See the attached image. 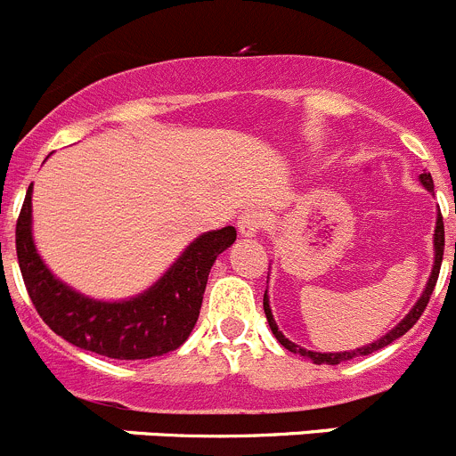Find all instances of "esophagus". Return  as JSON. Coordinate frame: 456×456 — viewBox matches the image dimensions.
Instances as JSON below:
<instances>
[{
    "mask_svg": "<svg viewBox=\"0 0 456 456\" xmlns=\"http://www.w3.org/2000/svg\"><path fill=\"white\" fill-rule=\"evenodd\" d=\"M264 228H266V215L262 210H257V208L244 210L237 216V231H240L241 237H255Z\"/></svg>",
    "mask_w": 456,
    "mask_h": 456,
    "instance_id": "esophagus-1",
    "label": "esophagus"
}]
</instances>
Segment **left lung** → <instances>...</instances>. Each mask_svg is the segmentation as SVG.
<instances>
[{"label": "left lung", "mask_w": 456, "mask_h": 456, "mask_svg": "<svg viewBox=\"0 0 456 456\" xmlns=\"http://www.w3.org/2000/svg\"><path fill=\"white\" fill-rule=\"evenodd\" d=\"M419 179H420V183H423L428 190H430V192H432V190H435V183H432L430 172H423V175H420ZM444 246H445L444 216H441V212H439V216H436V228H435V268H432V275H430V280H428L426 290H423V296L419 297V302H416V305H414V309H411L410 314H407L405 318H403L401 322H398L396 327L392 329V331L385 333V336L380 338V340L371 342V345L361 346V349H354V351H338V354H320V351L302 349V346H297L296 342H290L289 338H284V333H281L280 329H277L275 318H273V314H271V306H268V297H266V293H264V314H266L268 327H271L273 336H275L277 340H280L281 346H286V349L293 351V354L305 355V358L314 361L315 365H340V362L351 361V358H355V355H370V354H374V351L383 349V346L392 345L394 340H398V338H401V336H405V333L410 331L411 327H414L416 320H419L420 315H423V311H426L428 302H430L432 290H435V286H436V280H439L441 262H444Z\"/></svg>", "instance_id": "8db88e82"}]
</instances>
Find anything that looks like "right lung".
<instances>
[{
  "label": "right lung",
  "instance_id": "obj_1",
  "mask_svg": "<svg viewBox=\"0 0 456 456\" xmlns=\"http://www.w3.org/2000/svg\"><path fill=\"white\" fill-rule=\"evenodd\" d=\"M30 192L15 228V248L28 297L58 336L85 351L118 361H142L175 351L188 340L201 311L215 259L231 248L237 231L225 225L194 240L154 286L123 302H98L53 277L30 232Z\"/></svg>",
  "mask_w": 456,
  "mask_h": 456
}]
</instances>
